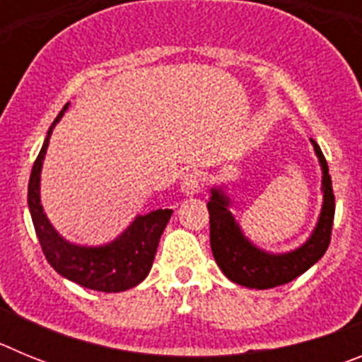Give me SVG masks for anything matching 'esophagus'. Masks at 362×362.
<instances>
[{
    "label": "esophagus",
    "instance_id": "34e87169",
    "mask_svg": "<svg viewBox=\"0 0 362 362\" xmlns=\"http://www.w3.org/2000/svg\"><path fill=\"white\" fill-rule=\"evenodd\" d=\"M181 192L187 197L197 196L201 192V179L197 172H188L183 179H181Z\"/></svg>",
    "mask_w": 362,
    "mask_h": 362
}]
</instances>
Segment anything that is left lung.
<instances>
[{
    "mask_svg": "<svg viewBox=\"0 0 362 362\" xmlns=\"http://www.w3.org/2000/svg\"><path fill=\"white\" fill-rule=\"evenodd\" d=\"M310 141L322 172V206L313 232L296 250L274 254L254 245L230 212L233 201L226 192V185L210 188V199L206 203L210 214V246L217 267L232 283L255 290L276 288L305 274L325 255L330 245L335 197L325 156L317 143L313 139Z\"/></svg>",
    "mask_w": 362,
    "mask_h": 362,
    "instance_id": "obj_1",
    "label": "left lung"
}]
</instances>
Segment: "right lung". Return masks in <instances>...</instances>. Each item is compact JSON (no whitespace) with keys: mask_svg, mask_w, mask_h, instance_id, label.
<instances>
[{"mask_svg":"<svg viewBox=\"0 0 362 362\" xmlns=\"http://www.w3.org/2000/svg\"><path fill=\"white\" fill-rule=\"evenodd\" d=\"M66 108L69 103L50 124L43 146L32 166L30 181H28V210H30L32 223L45 257L59 276L83 288L107 293L124 292L137 286L148 276L158 252L159 239L166 223L170 221L172 210L159 209L145 216H136L124 232H121L114 241L101 246L76 245L59 235L47 214L43 212L40 187L41 168H43L45 153L49 148L50 136L54 127L62 121Z\"/></svg>","mask_w":362,"mask_h":362,"instance_id":"obj_1","label":"right lung"}]
</instances>
